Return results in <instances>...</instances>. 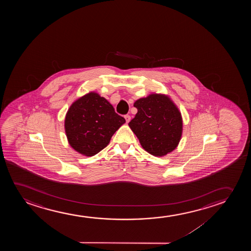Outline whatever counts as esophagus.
Listing matches in <instances>:
<instances>
[{
    "mask_svg": "<svg viewBox=\"0 0 251 251\" xmlns=\"http://www.w3.org/2000/svg\"><path fill=\"white\" fill-rule=\"evenodd\" d=\"M124 118H125V120H126V123H128L131 119V117L129 115H125V116H124Z\"/></svg>",
    "mask_w": 251,
    "mask_h": 251,
    "instance_id": "1",
    "label": "esophagus"
}]
</instances>
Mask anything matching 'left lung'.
<instances>
[{
  "label": "left lung",
  "instance_id": "1",
  "mask_svg": "<svg viewBox=\"0 0 251 251\" xmlns=\"http://www.w3.org/2000/svg\"><path fill=\"white\" fill-rule=\"evenodd\" d=\"M138 111L128 123L141 147L154 156L173 151L182 136L181 113L168 97L151 94L135 101Z\"/></svg>",
  "mask_w": 251,
  "mask_h": 251
}]
</instances>
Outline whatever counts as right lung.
I'll list each match as a JSON object with an SVG mask.
<instances>
[{
	"instance_id": "obj_1",
	"label": "right lung",
	"mask_w": 251,
	"mask_h": 251,
	"mask_svg": "<svg viewBox=\"0 0 251 251\" xmlns=\"http://www.w3.org/2000/svg\"><path fill=\"white\" fill-rule=\"evenodd\" d=\"M125 123L113 106L98 93H90L76 100L65 118L69 144L75 151L93 156L109 144L115 132Z\"/></svg>"
}]
</instances>
